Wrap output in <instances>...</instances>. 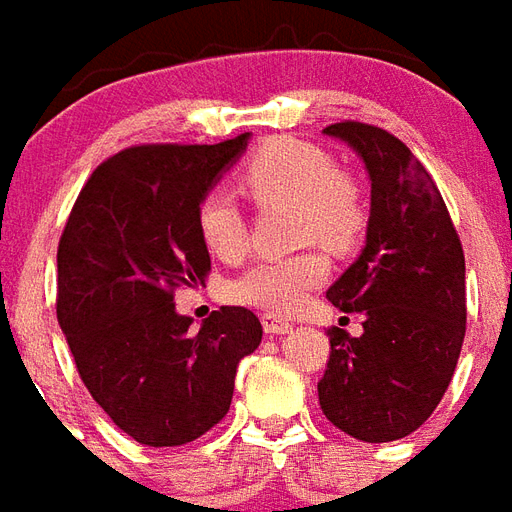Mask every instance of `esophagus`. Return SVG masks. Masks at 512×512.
I'll use <instances>...</instances> for the list:
<instances>
[{"label": "esophagus", "mask_w": 512, "mask_h": 512, "mask_svg": "<svg viewBox=\"0 0 512 512\" xmlns=\"http://www.w3.org/2000/svg\"><path fill=\"white\" fill-rule=\"evenodd\" d=\"M263 331L271 333V336H285V333L293 331V323L279 317V314H263Z\"/></svg>", "instance_id": "1"}]
</instances>
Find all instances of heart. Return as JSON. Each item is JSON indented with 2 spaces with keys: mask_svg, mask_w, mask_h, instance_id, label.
<instances>
[{
  "mask_svg": "<svg viewBox=\"0 0 512 512\" xmlns=\"http://www.w3.org/2000/svg\"><path fill=\"white\" fill-rule=\"evenodd\" d=\"M244 187L260 203H295L298 236L320 241L331 249H347L358 241L366 222L358 189L336 173L333 160L312 143L295 138L268 140L241 173ZM203 244L219 260H238L246 249L241 208L225 189H211L198 206ZM328 260L323 252L290 257H263L227 285L233 304L263 312H293L309 290L323 285Z\"/></svg>",
  "mask_w": 512,
  "mask_h": 512,
  "instance_id": "obj_1",
  "label": "heart"
}]
</instances>
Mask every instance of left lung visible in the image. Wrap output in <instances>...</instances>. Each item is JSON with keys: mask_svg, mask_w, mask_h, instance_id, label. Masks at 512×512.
I'll list each match as a JSON object with an SVG mask.
<instances>
[{"mask_svg": "<svg viewBox=\"0 0 512 512\" xmlns=\"http://www.w3.org/2000/svg\"><path fill=\"white\" fill-rule=\"evenodd\" d=\"M323 132L361 157L372 206L361 255L325 293L363 314V333L331 328L317 396L344 434L393 442L429 420L456 372L467 331L464 249L437 184L399 138L361 121Z\"/></svg>", "mask_w": 512, "mask_h": 512, "instance_id": "obj_1", "label": "left lung"}]
</instances>
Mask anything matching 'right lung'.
Masks as SVG:
<instances>
[{
  "label": "right lung",
  "instance_id": "1",
  "mask_svg": "<svg viewBox=\"0 0 512 512\" xmlns=\"http://www.w3.org/2000/svg\"><path fill=\"white\" fill-rule=\"evenodd\" d=\"M246 143L249 132L214 146L119 151L64 225L56 317L92 399L140 445H187L217 426L238 363L263 339L244 306H222L195 331L173 301L211 268L198 206Z\"/></svg>",
  "mask_w": 512,
  "mask_h": 512
}]
</instances>
